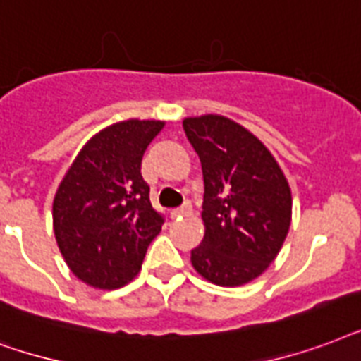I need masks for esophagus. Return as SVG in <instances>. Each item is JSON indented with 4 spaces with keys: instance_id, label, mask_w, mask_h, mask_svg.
<instances>
[{
    "instance_id": "34e87169",
    "label": "esophagus",
    "mask_w": 361,
    "mask_h": 361,
    "mask_svg": "<svg viewBox=\"0 0 361 361\" xmlns=\"http://www.w3.org/2000/svg\"><path fill=\"white\" fill-rule=\"evenodd\" d=\"M190 212H192V207L184 205L180 207V209H173V211L169 212V216H171V219H183V216H188Z\"/></svg>"
}]
</instances>
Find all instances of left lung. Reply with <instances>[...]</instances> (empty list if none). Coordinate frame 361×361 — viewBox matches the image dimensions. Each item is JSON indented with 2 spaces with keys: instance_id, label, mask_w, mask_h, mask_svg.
I'll use <instances>...</instances> for the list:
<instances>
[{
  "instance_id": "obj_1",
  "label": "left lung",
  "mask_w": 361,
  "mask_h": 361,
  "mask_svg": "<svg viewBox=\"0 0 361 361\" xmlns=\"http://www.w3.org/2000/svg\"><path fill=\"white\" fill-rule=\"evenodd\" d=\"M203 171L205 235L192 250L203 279L235 288L258 279L276 258L292 222V192L267 147L220 114L183 120Z\"/></svg>"
}]
</instances>
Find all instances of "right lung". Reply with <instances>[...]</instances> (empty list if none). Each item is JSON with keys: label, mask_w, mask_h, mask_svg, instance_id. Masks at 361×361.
<instances>
[{"label": "right lung", "mask_w": 361, "mask_h": 361, "mask_svg": "<svg viewBox=\"0 0 361 361\" xmlns=\"http://www.w3.org/2000/svg\"><path fill=\"white\" fill-rule=\"evenodd\" d=\"M161 120H122L103 128L80 149L52 203V226L61 256L88 286L114 290L141 271L164 219L142 180L145 150Z\"/></svg>", "instance_id": "add662e5"}]
</instances>
